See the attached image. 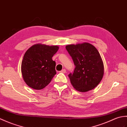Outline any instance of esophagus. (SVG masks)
Returning <instances> with one entry per match:
<instances>
[{"instance_id": "obj_1", "label": "esophagus", "mask_w": 127, "mask_h": 127, "mask_svg": "<svg viewBox=\"0 0 127 127\" xmlns=\"http://www.w3.org/2000/svg\"><path fill=\"white\" fill-rule=\"evenodd\" d=\"M66 72V70L65 69H62V70L60 71V72H62V73H65V72Z\"/></svg>"}]
</instances>
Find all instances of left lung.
Here are the masks:
<instances>
[{
  "label": "left lung",
  "instance_id": "8db88e82",
  "mask_svg": "<svg viewBox=\"0 0 127 127\" xmlns=\"http://www.w3.org/2000/svg\"><path fill=\"white\" fill-rule=\"evenodd\" d=\"M65 48L75 65L73 74L68 75L72 86L80 92L93 90L101 81L104 72L98 51L88 42L68 45Z\"/></svg>",
  "mask_w": 127,
  "mask_h": 127
}]
</instances>
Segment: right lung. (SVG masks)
Listing matches in <instances>:
<instances>
[{"mask_svg": "<svg viewBox=\"0 0 127 127\" xmlns=\"http://www.w3.org/2000/svg\"><path fill=\"white\" fill-rule=\"evenodd\" d=\"M59 46L37 44L26 51L21 64L23 79L29 87L40 90L47 86L56 74L52 57Z\"/></svg>", "mask_w": 127, "mask_h": 127, "instance_id": "1", "label": "right lung"}]
</instances>
